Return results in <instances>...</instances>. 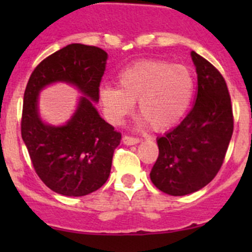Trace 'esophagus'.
Returning <instances> with one entry per match:
<instances>
[{
    "label": "esophagus",
    "mask_w": 252,
    "mask_h": 252,
    "mask_svg": "<svg viewBox=\"0 0 252 252\" xmlns=\"http://www.w3.org/2000/svg\"><path fill=\"white\" fill-rule=\"evenodd\" d=\"M122 140H123V142L126 145H135L139 142L138 138H134V136H129V135H124Z\"/></svg>",
    "instance_id": "1"
}]
</instances>
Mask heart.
<instances>
[{
  "label": "heart",
  "instance_id": "b5f03b06",
  "mask_svg": "<svg viewBox=\"0 0 252 252\" xmlns=\"http://www.w3.org/2000/svg\"><path fill=\"white\" fill-rule=\"evenodd\" d=\"M118 86H102L100 101L110 121L119 123L138 100L141 123L156 130L174 126L189 110L194 77L189 68L168 61L145 60L118 75Z\"/></svg>",
  "mask_w": 252,
  "mask_h": 252
}]
</instances>
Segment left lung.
<instances>
[{
    "label": "left lung",
    "mask_w": 252,
    "mask_h": 252,
    "mask_svg": "<svg viewBox=\"0 0 252 252\" xmlns=\"http://www.w3.org/2000/svg\"><path fill=\"white\" fill-rule=\"evenodd\" d=\"M191 58L197 73L195 103L179 126L157 139L159 154L150 173L155 187L172 196L197 191L217 175L234 128L224 78L195 51Z\"/></svg>",
    "instance_id": "obj_1"
}]
</instances>
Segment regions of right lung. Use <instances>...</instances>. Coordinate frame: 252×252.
Instances as JSON below:
<instances>
[{
	"instance_id": "add662e5",
	"label": "right lung",
	"mask_w": 252,
	"mask_h": 252,
	"mask_svg": "<svg viewBox=\"0 0 252 252\" xmlns=\"http://www.w3.org/2000/svg\"><path fill=\"white\" fill-rule=\"evenodd\" d=\"M107 53L96 46L70 44L45 58L30 75L24 93L22 138L32 167L47 188L65 196H84L100 189L111 173L122 134L103 121L94 106ZM64 81L84 95L72 118L61 127L45 125L37 96L45 86Z\"/></svg>"
}]
</instances>
